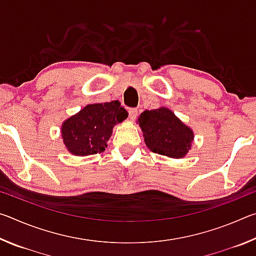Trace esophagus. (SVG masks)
I'll return each instance as SVG.
<instances>
[{
	"mask_svg": "<svg viewBox=\"0 0 256 256\" xmlns=\"http://www.w3.org/2000/svg\"><path fill=\"white\" fill-rule=\"evenodd\" d=\"M136 115H138V110H136V108H131V110H128V118H130V120H136Z\"/></svg>",
	"mask_w": 256,
	"mask_h": 256,
	"instance_id": "esophagus-1",
	"label": "esophagus"
}]
</instances>
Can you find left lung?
Instances as JSON below:
<instances>
[{
  "mask_svg": "<svg viewBox=\"0 0 256 256\" xmlns=\"http://www.w3.org/2000/svg\"><path fill=\"white\" fill-rule=\"evenodd\" d=\"M148 148L154 154L183 158L190 149L193 132L168 108L144 110L138 118Z\"/></svg>",
  "mask_w": 256,
  "mask_h": 256,
  "instance_id": "left-lung-1",
  "label": "left lung"
}]
</instances>
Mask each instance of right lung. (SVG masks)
Returning <instances> with one entry per match:
<instances>
[{
	"mask_svg": "<svg viewBox=\"0 0 256 256\" xmlns=\"http://www.w3.org/2000/svg\"><path fill=\"white\" fill-rule=\"evenodd\" d=\"M128 118L118 100L86 106L62 125L64 144L71 154L89 156L102 152L112 126Z\"/></svg>",
	"mask_w": 256,
	"mask_h": 256,
	"instance_id": "add662e5",
	"label": "right lung"
}]
</instances>
